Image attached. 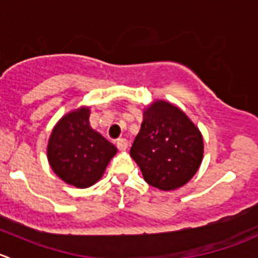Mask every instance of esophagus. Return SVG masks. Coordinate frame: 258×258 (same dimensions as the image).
Returning <instances> with one entry per match:
<instances>
[{
	"label": "esophagus",
	"mask_w": 258,
	"mask_h": 258,
	"mask_svg": "<svg viewBox=\"0 0 258 258\" xmlns=\"http://www.w3.org/2000/svg\"><path fill=\"white\" fill-rule=\"evenodd\" d=\"M116 145H117V147L121 150V151H124V150L128 147V141H127L126 139H118L116 141Z\"/></svg>",
	"instance_id": "obj_1"
}]
</instances>
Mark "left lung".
<instances>
[{
    "instance_id": "left-lung-1",
    "label": "left lung",
    "mask_w": 258,
    "mask_h": 258,
    "mask_svg": "<svg viewBox=\"0 0 258 258\" xmlns=\"http://www.w3.org/2000/svg\"><path fill=\"white\" fill-rule=\"evenodd\" d=\"M130 154L147 184L165 191L175 190L198 171L204 155L203 136L179 107L156 99L144 109Z\"/></svg>"
}]
</instances>
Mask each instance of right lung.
<instances>
[{
    "label": "right lung",
    "mask_w": 258,
    "mask_h": 258,
    "mask_svg": "<svg viewBox=\"0 0 258 258\" xmlns=\"http://www.w3.org/2000/svg\"><path fill=\"white\" fill-rule=\"evenodd\" d=\"M89 107H79L61 117L47 141V161L67 184L84 189L99 181L117 147L89 123Z\"/></svg>",
    "instance_id": "add662e5"
}]
</instances>
